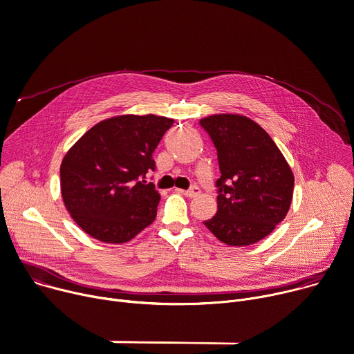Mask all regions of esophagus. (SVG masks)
<instances>
[{
  "instance_id": "1",
  "label": "esophagus",
  "mask_w": 354,
  "mask_h": 354,
  "mask_svg": "<svg viewBox=\"0 0 354 354\" xmlns=\"http://www.w3.org/2000/svg\"><path fill=\"white\" fill-rule=\"evenodd\" d=\"M178 192L179 194H182V195H185V196H187V198H195V196H198L199 194H201V189L198 187V186H190L187 190H182V189H178Z\"/></svg>"
}]
</instances>
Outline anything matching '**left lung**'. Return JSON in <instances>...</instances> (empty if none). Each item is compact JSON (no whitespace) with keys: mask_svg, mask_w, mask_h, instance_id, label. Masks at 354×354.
Listing matches in <instances>:
<instances>
[{"mask_svg":"<svg viewBox=\"0 0 354 354\" xmlns=\"http://www.w3.org/2000/svg\"><path fill=\"white\" fill-rule=\"evenodd\" d=\"M201 127L216 151L217 212L203 221L229 245H250L268 236L286 216L294 194V174L263 128L237 114L202 118Z\"/></svg>","mask_w":354,"mask_h":354,"instance_id":"1","label":"left lung"}]
</instances>
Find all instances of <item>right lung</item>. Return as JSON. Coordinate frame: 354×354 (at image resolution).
<instances>
[{
    "mask_svg": "<svg viewBox=\"0 0 354 354\" xmlns=\"http://www.w3.org/2000/svg\"><path fill=\"white\" fill-rule=\"evenodd\" d=\"M172 118L120 115L104 120L69 149L60 165L62 198L73 220L91 237L125 243L155 220L159 194L148 171L152 153Z\"/></svg>",
    "mask_w": 354,
    "mask_h": 354,
    "instance_id": "1",
    "label": "right lung"
}]
</instances>
